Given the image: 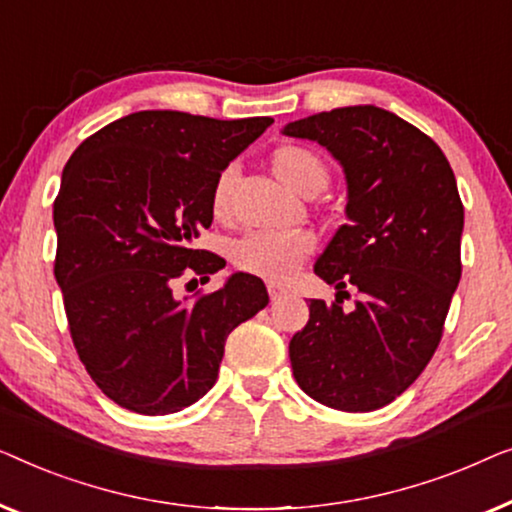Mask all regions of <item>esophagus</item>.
<instances>
[{"instance_id": "1", "label": "esophagus", "mask_w": 512, "mask_h": 512, "mask_svg": "<svg viewBox=\"0 0 512 512\" xmlns=\"http://www.w3.org/2000/svg\"><path fill=\"white\" fill-rule=\"evenodd\" d=\"M269 297H271V301H278V299H283L285 297V290L283 287H278V285H269Z\"/></svg>"}]
</instances>
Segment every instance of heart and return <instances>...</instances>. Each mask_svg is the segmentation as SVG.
<instances>
[{
    "mask_svg": "<svg viewBox=\"0 0 512 512\" xmlns=\"http://www.w3.org/2000/svg\"><path fill=\"white\" fill-rule=\"evenodd\" d=\"M269 167L287 190L301 194V197H315L329 185L327 162L315 150L301 146V143L278 146L269 157ZM234 178V169L225 167L213 183L211 211L218 220H229L234 213ZM313 250V236L304 232L248 234L232 246V262L236 269L246 271L250 276L271 280V283H285L313 255Z\"/></svg>",
    "mask_w": 512,
    "mask_h": 512,
    "instance_id": "heart-1",
    "label": "heart"
}]
</instances>
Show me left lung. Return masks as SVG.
<instances>
[{
	"mask_svg": "<svg viewBox=\"0 0 512 512\" xmlns=\"http://www.w3.org/2000/svg\"><path fill=\"white\" fill-rule=\"evenodd\" d=\"M285 134L318 141L348 178V222L315 262L336 301L311 299L308 325L290 341L292 373L329 408H383L434 357L462 278L455 174L434 139L378 106L308 115ZM348 289L358 301L343 312Z\"/></svg>",
	"mask_w": 512,
	"mask_h": 512,
	"instance_id": "8db88e82",
	"label": "left lung"
}]
</instances>
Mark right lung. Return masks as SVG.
Listing matches in <instances>:
<instances>
[{"mask_svg":"<svg viewBox=\"0 0 512 512\" xmlns=\"http://www.w3.org/2000/svg\"><path fill=\"white\" fill-rule=\"evenodd\" d=\"M271 122L139 111L69 157L53 204L55 278L78 359L118 406L167 415L204 397L227 336L269 304L250 273L192 299L176 283L225 269L192 241L213 222L215 178Z\"/></svg>","mask_w":512,"mask_h":512,"instance_id":"1","label":"right lung"}]
</instances>
